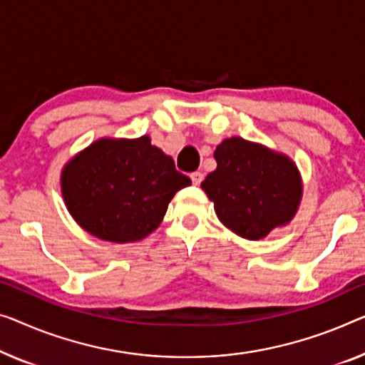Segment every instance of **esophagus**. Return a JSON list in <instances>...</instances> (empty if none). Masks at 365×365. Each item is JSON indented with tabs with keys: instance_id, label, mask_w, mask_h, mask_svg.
<instances>
[{
	"instance_id": "obj_1",
	"label": "esophagus",
	"mask_w": 365,
	"mask_h": 365,
	"mask_svg": "<svg viewBox=\"0 0 365 365\" xmlns=\"http://www.w3.org/2000/svg\"><path fill=\"white\" fill-rule=\"evenodd\" d=\"M190 177H192L193 185H200L201 182H203V173H201V172H193Z\"/></svg>"
}]
</instances>
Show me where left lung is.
Returning a JSON list of instances; mask_svg holds the SVG:
<instances>
[{
  "label": "left lung",
  "instance_id": "8db88e82",
  "mask_svg": "<svg viewBox=\"0 0 365 365\" xmlns=\"http://www.w3.org/2000/svg\"><path fill=\"white\" fill-rule=\"evenodd\" d=\"M216 170L201 188L226 227L257 241L297 215L303 185L290 157L242 138L225 139L215 150Z\"/></svg>",
  "mask_w": 365,
  "mask_h": 365
}]
</instances>
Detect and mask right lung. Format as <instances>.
Instances as JSON below:
<instances>
[{"mask_svg": "<svg viewBox=\"0 0 365 365\" xmlns=\"http://www.w3.org/2000/svg\"><path fill=\"white\" fill-rule=\"evenodd\" d=\"M190 183L149 135L98 139L72 157L61 175L73 220L98 239L119 244L155 231L173 195Z\"/></svg>", "mask_w": 365, "mask_h": 365, "instance_id": "right-lung-1", "label": "right lung"}]
</instances>
